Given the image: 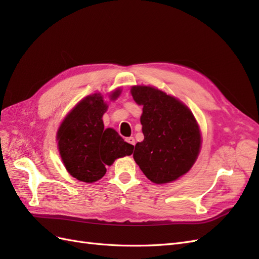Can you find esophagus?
<instances>
[{
    "label": "esophagus",
    "instance_id": "1",
    "mask_svg": "<svg viewBox=\"0 0 259 259\" xmlns=\"http://www.w3.org/2000/svg\"><path fill=\"white\" fill-rule=\"evenodd\" d=\"M125 140H126V142H127L130 145L135 146V139H134V137H127V138H125Z\"/></svg>",
    "mask_w": 259,
    "mask_h": 259
}]
</instances>
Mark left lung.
I'll list each match as a JSON object with an SVG mask.
<instances>
[{
  "mask_svg": "<svg viewBox=\"0 0 259 259\" xmlns=\"http://www.w3.org/2000/svg\"><path fill=\"white\" fill-rule=\"evenodd\" d=\"M132 96L143 106L145 136L135 146V162L154 184H167L189 171L201 149V133L190 109L151 86H133Z\"/></svg>",
  "mask_w": 259,
  "mask_h": 259,
  "instance_id": "8db88e82",
  "label": "left lung"
}]
</instances>
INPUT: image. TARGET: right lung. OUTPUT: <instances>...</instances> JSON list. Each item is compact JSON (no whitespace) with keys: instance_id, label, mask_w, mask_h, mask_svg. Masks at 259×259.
<instances>
[{"instance_id":"add662e5","label":"right lung","mask_w":259,"mask_h":259,"mask_svg":"<svg viewBox=\"0 0 259 259\" xmlns=\"http://www.w3.org/2000/svg\"><path fill=\"white\" fill-rule=\"evenodd\" d=\"M115 90L110 99L120 96ZM100 94H93L82 99L57 131L58 149L68 173L84 183H95L103 177L107 165L119 158L133 153L134 146L124 139L113 128H105L103 115L107 111Z\"/></svg>"}]
</instances>
